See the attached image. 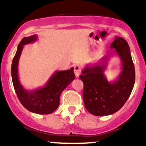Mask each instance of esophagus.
I'll return each instance as SVG.
<instances>
[{"label":"esophagus","mask_w":146,"mask_h":146,"mask_svg":"<svg viewBox=\"0 0 146 146\" xmlns=\"http://www.w3.org/2000/svg\"><path fill=\"white\" fill-rule=\"evenodd\" d=\"M74 74H75L76 77H78L80 74L81 72V69H80V66L79 65H76L74 66Z\"/></svg>","instance_id":"obj_1"}]
</instances>
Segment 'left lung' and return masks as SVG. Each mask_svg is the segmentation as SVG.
Listing matches in <instances>:
<instances>
[{
	"mask_svg": "<svg viewBox=\"0 0 146 146\" xmlns=\"http://www.w3.org/2000/svg\"><path fill=\"white\" fill-rule=\"evenodd\" d=\"M110 47L121 60L122 71L115 81L108 82L104 74L107 55L101 63L87 65L80 75L83 82V101L88 111L96 116L109 115L118 111L129 97L135 81V70L130 49L124 38L116 36Z\"/></svg>",
	"mask_w": 146,
	"mask_h": 146,
	"instance_id": "left-lung-1",
	"label": "left lung"
}]
</instances>
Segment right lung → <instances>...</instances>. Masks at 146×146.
Wrapping results in <instances>:
<instances>
[{"mask_svg": "<svg viewBox=\"0 0 146 146\" xmlns=\"http://www.w3.org/2000/svg\"><path fill=\"white\" fill-rule=\"evenodd\" d=\"M36 39V35L24 37L18 45L11 64L13 86L18 99L28 110L37 114H50L58 108L62 91L74 80V68L72 67L69 70L55 72L44 87L32 91L25 90L19 81L18 63L23 46L35 42Z\"/></svg>", "mask_w": 146, "mask_h": 146, "instance_id": "1", "label": "right lung"}]
</instances>
